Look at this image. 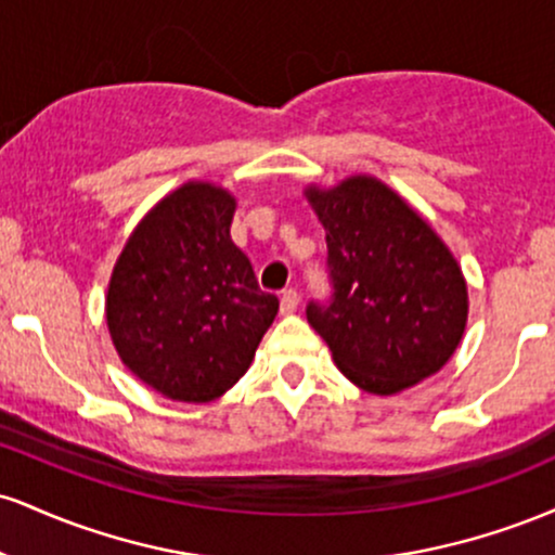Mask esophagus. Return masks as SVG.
Masks as SVG:
<instances>
[{
  "mask_svg": "<svg viewBox=\"0 0 555 555\" xmlns=\"http://www.w3.org/2000/svg\"><path fill=\"white\" fill-rule=\"evenodd\" d=\"M297 305H299V295L295 289H286L282 297H279V310H282L284 315H289V313H295L297 310Z\"/></svg>",
  "mask_w": 555,
  "mask_h": 555,
  "instance_id": "esophagus-1",
  "label": "esophagus"
}]
</instances>
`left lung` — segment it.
Returning a JSON list of instances; mask_svg holds the SVG:
<instances>
[{"instance_id": "1", "label": "left lung", "mask_w": 555, "mask_h": 555, "mask_svg": "<svg viewBox=\"0 0 555 555\" xmlns=\"http://www.w3.org/2000/svg\"><path fill=\"white\" fill-rule=\"evenodd\" d=\"M326 229L328 299L308 323L336 367L371 393H397L446 365L467 323V284L438 234L373 177L308 190Z\"/></svg>"}]
</instances>
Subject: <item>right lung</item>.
I'll return each instance as SVG.
<instances>
[{"label":"right lung","mask_w":555,"mask_h":555,"mask_svg":"<svg viewBox=\"0 0 555 555\" xmlns=\"http://www.w3.org/2000/svg\"><path fill=\"white\" fill-rule=\"evenodd\" d=\"M234 197L190 182L140 221L114 266L106 321L119 358L177 401H211L250 367L279 299L229 237Z\"/></svg>","instance_id":"obj_1"}]
</instances>
